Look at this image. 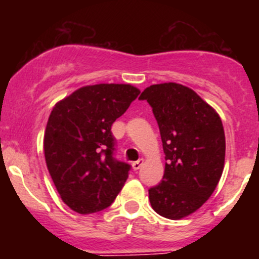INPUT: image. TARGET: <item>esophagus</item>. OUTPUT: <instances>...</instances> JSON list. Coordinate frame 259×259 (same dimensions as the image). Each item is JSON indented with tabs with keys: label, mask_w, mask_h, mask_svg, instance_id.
Here are the masks:
<instances>
[{
	"label": "esophagus",
	"mask_w": 259,
	"mask_h": 259,
	"mask_svg": "<svg viewBox=\"0 0 259 259\" xmlns=\"http://www.w3.org/2000/svg\"><path fill=\"white\" fill-rule=\"evenodd\" d=\"M143 165V160L142 158H140V160H137V161H135V162H132V168L135 171H137V170H140L141 168V166Z\"/></svg>",
	"instance_id": "34e87169"
}]
</instances>
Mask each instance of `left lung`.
I'll use <instances>...</instances> for the list:
<instances>
[{
    "mask_svg": "<svg viewBox=\"0 0 259 259\" xmlns=\"http://www.w3.org/2000/svg\"><path fill=\"white\" fill-rule=\"evenodd\" d=\"M152 107L165 153L162 181L148 190L153 210L178 220L198 210L224 168L225 136L213 107L178 83L153 84L140 96Z\"/></svg>",
    "mask_w": 259,
    "mask_h": 259,
    "instance_id": "8db88e82",
    "label": "left lung"
}]
</instances>
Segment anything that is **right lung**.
Listing matches in <instances>:
<instances>
[{
  "instance_id": "1",
  "label": "right lung",
  "mask_w": 259,
  "mask_h": 259,
  "mask_svg": "<svg viewBox=\"0 0 259 259\" xmlns=\"http://www.w3.org/2000/svg\"><path fill=\"white\" fill-rule=\"evenodd\" d=\"M138 94L131 84L87 85L51 111L44 136L46 166L71 210H103L123 188L131 166L114 158L111 127Z\"/></svg>"
}]
</instances>
